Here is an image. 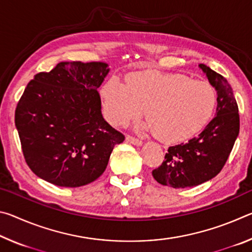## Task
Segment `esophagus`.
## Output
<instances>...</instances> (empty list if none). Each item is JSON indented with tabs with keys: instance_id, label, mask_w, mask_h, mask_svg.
Instances as JSON below:
<instances>
[{
	"instance_id": "34e87169",
	"label": "esophagus",
	"mask_w": 252,
	"mask_h": 252,
	"mask_svg": "<svg viewBox=\"0 0 252 252\" xmlns=\"http://www.w3.org/2000/svg\"><path fill=\"white\" fill-rule=\"evenodd\" d=\"M126 142H129V143H131V144H134V146H138V147L142 146V141H141V140L136 139V138H134V136H132V135H126Z\"/></svg>"
}]
</instances>
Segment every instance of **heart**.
<instances>
[{
	"label": "heart",
	"mask_w": 252,
	"mask_h": 252,
	"mask_svg": "<svg viewBox=\"0 0 252 252\" xmlns=\"http://www.w3.org/2000/svg\"><path fill=\"white\" fill-rule=\"evenodd\" d=\"M105 118L114 126L146 112L143 125L164 143L190 139L210 120L217 103L215 88L206 81L157 71L136 72L126 83L117 76L101 89Z\"/></svg>",
	"instance_id": "heart-1"
}]
</instances>
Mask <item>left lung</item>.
Wrapping results in <instances>:
<instances>
[{
  "instance_id": "obj_1",
  "label": "left lung",
  "mask_w": 252,
  "mask_h": 252,
  "mask_svg": "<svg viewBox=\"0 0 252 252\" xmlns=\"http://www.w3.org/2000/svg\"><path fill=\"white\" fill-rule=\"evenodd\" d=\"M217 91V113L198 136L170 147L152 176L162 186L191 188L211 180L223 168L239 134V113L232 89L222 75L199 64Z\"/></svg>"
}]
</instances>
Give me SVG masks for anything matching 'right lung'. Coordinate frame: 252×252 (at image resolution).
<instances>
[{
  "instance_id": "obj_1",
  "label": "right lung",
  "mask_w": 252,
  "mask_h": 252,
  "mask_svg": "<svg viewBox=\"0 0 252 252\" xmlns=\"http://www.w3.org/2000/svg\"><path fill=\"white\" fill-rule=\"evenodd\" d=\"M110 72L103 62H60L29 82L15 110V126L30 169L52 185L96 180L125 135L101 112L97 89Z\"/></svg>"
}]
</instances>
